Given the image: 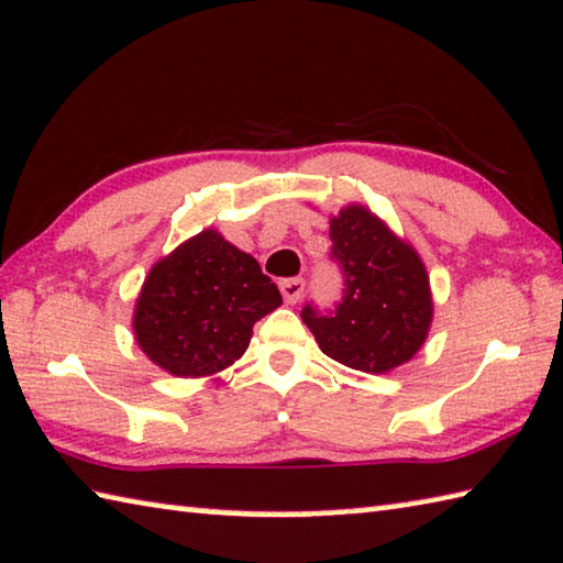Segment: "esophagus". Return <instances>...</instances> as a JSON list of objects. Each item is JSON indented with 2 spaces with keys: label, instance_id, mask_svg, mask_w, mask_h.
<instances>
[{
  "label": "esophagus",
  "instance_id": "esophagus-1",
  "mask_svg": "<svg viewBox=\"0 0 563 563\" xmlns=\"http://www.w3.org/2000/svg\"><path fill=\"white\" fill-rule=\"evenodd\" d=\"M302 290H306V280H302V278H288V280H280L283 300L288 302V306H296V302L302 298Z\"/></svg>",
  "mask_w": 563,
  "mask_h": 563
}]
</instances>
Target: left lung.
<instances>
[{"label":"left lung","mask_w":563,"mask_h":563,"mask_svg":"<svg viewBox=\"0 0 563 563\" xmlns=\"http://www.w3.org/2000/svg\"><path fill=\"white\" fill-rule=\"evenodd\" d=\"M330 240L345 275L343 302L333 316L306 306L302 320L328 358L353 371L390 373L421 351L433 323L421 255L361 202L330 216Z\"/></svg>","instance_id":"1"}]
</instances>
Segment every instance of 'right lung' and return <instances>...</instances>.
Wrapping results in <instances>:
<instances>
[{
  "label": "right lung",
  "instance_id": "add662e5",
  "mask_svg": "<svg viewBox=\"0 0 563 563\" xmlns=\"http://www.w3.org/2000/svg\"><path fill=\"white\" fill-rule=\"evenodd\" d=\"M280 302L255 257L208 228L150 267L132 330L157 368L208 378L243 358L253 325Z\"/></svg>",
  "mask_w": 563,
  "mask_h": 563
}]
</instances>
